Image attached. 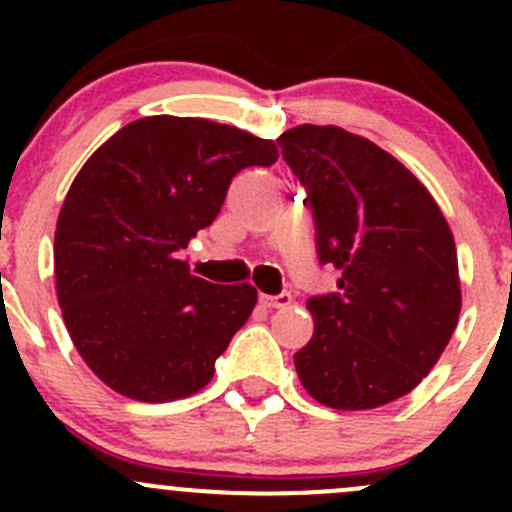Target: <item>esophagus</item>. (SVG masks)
<instances>
[{"label": "esophagus", "mask_w": 512, "mask_h": 512, "mask_svg": "<svg viewBox=\"0 0 512 512\" xmlns=\"http://www.w3.org/2000/svg\"><path fill=\"white\" fill-rule=\"evenodd\" d=\"M260 302L270 309H287L289 304H292V294L282 292V294H272V297L270 294H262Z\"/></svg>", "instance_id": "1"}]
</instances>
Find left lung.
Returning <instances> with one entry per match:
<instances>
[{
  "mask_svg": "<svg viewBox=\"0 0 512 512\" xmlns=\"http://www.w3.org/2000/svg\"><path fill=\"white\" fill-rule=\"evenodd\" d=\"M277 143L307 188L319 262L342 272L339 292L307 302L314 334L297 376L329 409H379L421 384L456 329L453 232L426 185L369 138L304 123Z\"/></svg>",
  "mask_w": 512,
  "mask_h": 512,
  "instance_id": "1",
  "label": "left lung"
}]
</instances>
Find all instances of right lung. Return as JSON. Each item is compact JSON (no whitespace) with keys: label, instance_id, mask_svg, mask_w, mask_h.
Segmentation results:
<instances>
[{"label":"right lung","instance_id":"right-lung-1","mask_svg":"<svg viewBox=\"0 0 512 512\" xmlns=\"http://www.w3.org/2000/svg\"><path fill=\"white\" fill-rule=\"evenodd\" d=\"M275 160L267 138L178 116L138 118L86 160L56 220L54 277L71 342L103 384L163 404L213 379L257 289L190 275L180 250L242 168Z\"/></svg>","mask_w":512,"mask_h":512}]
</instances>
